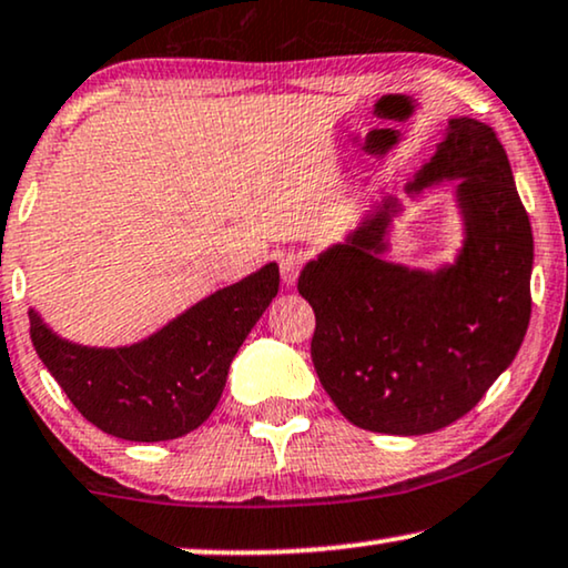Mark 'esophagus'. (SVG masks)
<instances>
[{
  "label": "esophagus",
  "instance_id": "1",
  "mask_svg": "<svg viewBox=\"0 0 568 568\" xmlns=\"http://www.w3.org/2000/svg\"><path fill=\"white\" fill-rule=\"evenodd\" d=\"M304 267V256L301 254H285L283 260H280V277H283L285 285H296L298 280V272Z\"/></svg>",
  "mask_w": 568,
  "mask_h": 568
}]
</instances>
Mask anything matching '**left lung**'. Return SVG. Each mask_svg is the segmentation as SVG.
Segmentation results:
<instances>
[{"label":"left lung","instance_id":"8db88e82","mask_svg":"<svg viewBox=\"0 0 568 568\" xmlns=\"http://www.w3.org/2000/svg\"><path fill=\"white\" fill-rule=\"evenodd\" d=\"M444 181H455L463 223L452 262L428 270L387 260L405 213L387 194L298 277L316 314L322 387L353 426L374 434L420 436L463 418L509 368L530 324V217L490 126L449 119L405 194Z\"/></svg>","mask_w":568,"mask_h":568}]
</instances>
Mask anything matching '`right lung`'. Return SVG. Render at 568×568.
I'll return each instance as SVG.
<instances>
[{"label": "right lung", "instance_id": "1", "mask_svg": "<svg viewBox=\"0 0 568 568\" xmlns=\"http://www.w3.org/2000/svg\"><path fill=\"white\" fill-rule=\"evenodd\" d=\"M280 288L275 262L210 293L132 345L72 343L30 308L38 358L85 418L126 442H169L215 410L231 361Z\"/></svg>", "mask_w": 568, "mask_h": 568}]
</instances>
